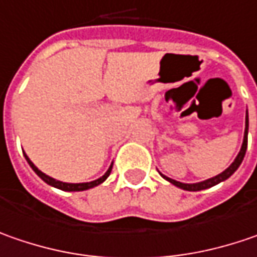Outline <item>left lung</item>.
I'll list each match as a JSON object with an SVG mask.
<instances>
[{
  "instance_id": "8db88e82",
  "label": "left lung",
  "mask_w": 257,
  "mask_h": 257,
  "mask_svg": "<svg viewBox=\"0 0 257 257\" xmlns=\"http://www.w3.org/2000/svg\"><path fill=\"white\" fill-rule=\"evenodd\" d=\"M247 131H249V116H247V110H246V128H244V137H243L241 148H240L237 157L234 158V161L231 162L229 165V168H226L221 174H218L216 177H211V178H208V180H204V181H201V183H194V184H185V183L175 181L173 178L165 177L164 174H161L162 178H165V180L170 181L171 184H174L175 187H180V188H183L185 191H200V190L210 188V187H213V185H217L218 183H221V181H226V180H227L229 177H231V175L234 174V171L239 168L240 164L243 161V158H244V154H246V150H247Z\"/></svg>"
}]
</instances>
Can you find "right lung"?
<instances>
[{
    "label": "right lung",
    "instance_id": "obj_1",
    "mask_svg": "<svg viewBox=\"0 0 257 257\" xmlns=\"http://www.w3.org/2000/svg\"><path fill=\"white\" fill-rule=\"evenodd\" d=\"M24 157H26V160L30 164V167L33 168V171L39 175L40 178L44 181V183H47L51 187H56V188H59V190H63V191H84V190H89V188H93L96 185L102 184L105 180H106L107 177H109V174L112 171V165L113 164H110V167H109V170H107L105 175H102L100 178H97L95 181H90V183H79V184H72V183H63V181H59V180H54V178H51L49 175H46L44 173H41L39 168L33 164V162L30 161V158L27 157V154H24Z\"/></svg>",
    "mask_w": 257,
    "mask_h": 257
}]
</instances>
